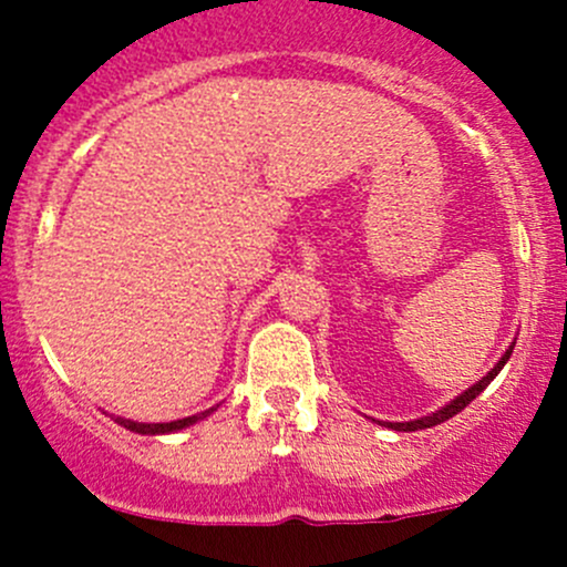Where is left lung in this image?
Listing matches in <instances>:
<instances>
[{
	"instance_id": "left-lung-1",
	"label": "left lung",
	"mask_w": 567,
	"mask_h": 567,
	"mask_svg": "<svg viewBox=\"0 0 567 567\" xmlns=\"http://www.w3.org/2000/svg\"><path fill=\"white\" fill-rule=\"evenodd\" d=\"M513 346H516V342H511V346H507V351L502 353V359H499V362H496L494 368H491L488 373H485L483 379L477 381V384H472V386H468V390H463V392L458 394V398H453V400H450V403H444L442 409H439V411H433V414H427V416H420V420H409V422H379V425H384V427H392V431H400V433H409V431H425V427L442 425V422H447L450 416H455V414H458V411L466 409V405L472 403V400L477 398V394L483 392L485 386H488L491 381L496 379V375H499V370L505 368V364H507V359H511V353H513Z\"/></svg>"
}]
</instances>
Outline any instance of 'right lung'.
Listing matches in <instances>:
<instances>
[{
  "instance_id": "1",
  "label": "right lung",
  "mask_w": 567,
  "mask_h": 567,
  "mask_svg": "<svg viewBox=\"0 0 567 567\" xmlns=\"http://www.w3.org/2000/svg\"><path fill=\"white\" fill-rule=\"evenodd\" d=\"M214 411H216V405L208 411H199V414L183 416V420H173V422H136V420H125V416H114V422H117V425H123L125 431L142 433V436H164V433H177V431H183V427L194 425V422L205 420V416L214 414Z\"/></svg>"
}]
</instances>
